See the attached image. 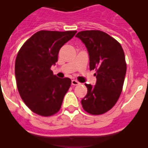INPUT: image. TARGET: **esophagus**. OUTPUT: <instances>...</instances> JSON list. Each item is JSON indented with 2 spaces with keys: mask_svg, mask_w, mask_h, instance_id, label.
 <instances>
[{
  "mask_svg": "<svg viewBox=\"0 0 148 148\" xmlns=\"http://www.w3.org/2000/svg\"><path fill=\"white\" fill-rule=\"evenodd\" d=\"M79 84L80 83L78 82L77 80H75V79L72 80V85H73V86H78V85H79Z\"/></svg>",
  "mask_w": 148,
  "mask_h": 148,
  "instance_id": "1",
  "label": "esophagus"
}]
</instances>
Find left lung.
Returning <instances> with one entry per match:
<instances>
[{"instance_id": "left-lung-1", "label": "left lung", "mask_w": 148, "mask_h": 148, "mask_svg": "<svg viewBox=\"0 0 148 148\" xmlns=\"http://www.w3.org/2000/svg\"><path fill=\"white\" fill-rule=\"evenodd\" d=\"M75 36L86 47L90 70L97 71L96 85L85 84L87 94L81 103L87 113L103 114L115 105L122 92L127 72L124 52L116 40L101 31H82Z\"/></svg>"}]
</instances>
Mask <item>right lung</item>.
Returning <instances> with one entry per match:
<instances>
[{
	"instance_id": "add662e5",
	"label": "right lung",
	"mask_w": 148,
	"mask_h": 148,
	"mask_svg": "<svg viewBox=\"0 0 148 148\" xmlns=\"http://www.w3.org/2000/svg\"><path fill=\"white\" fill-rule=\"evenodd\" d=\"M76 31H39L25 42L15 60L18 92L26 106L43 116L56 113L71 86L69 78L60 79L50 69L58 61L62 47Z\"/></svg>"
}]
</instances>
